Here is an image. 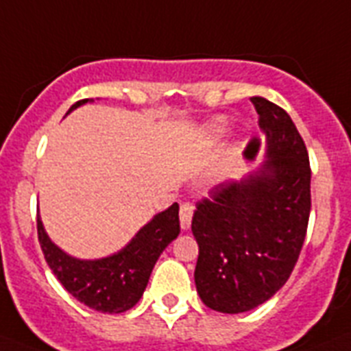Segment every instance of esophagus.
<instances>
[{
    "mask_svg": "<svg viewBox=\"0 0 351 351\" xmlns=\"http://www.w3.org/2000/svg\"><path fill=\"white\" fill-rule=\"evenodd\" d=\"M193 217V206L190 202H184L181 204V210H179V222H181V230L186 231L190 230V224H192Z\"/></svg>",
    "mask_w": 351,
    "mask_h": 351,
    "instance_id": "esophagus-1",
    "label": "esophagus"
}]
</instances>
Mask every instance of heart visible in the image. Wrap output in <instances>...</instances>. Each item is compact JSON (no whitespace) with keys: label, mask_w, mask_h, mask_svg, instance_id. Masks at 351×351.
I'll return each instance as SVG.
<instances>
[{"label":"heart","mask_w":351,"mask_h":351,"mask_svg":"<svg viewBox=\"0 0 351 351\" xmlns=\"http://www.w3.org/2000/svg\"><path fill=\"white\" fill-rule=\"evenodd\" d=\"M226 130V120L224 118H215V120H211L210 123L204 125V134L208 136V140L217 141L224 134Z\"/></svg>","instance_id":"heart-1"}]
</instances>
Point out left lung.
Listing matches in <instances>:
<instances>
[{
	"instance_id": "obj_1",
	"label": "left lung",
	"mask_w": 351,
	"mask_h": 351,
	"mask_svg": "<svg viewBox=\"0 0 351 351\" xmlns=\"http://www.w3.org/2000/svg\"><path fill=\"white\" fill-rule=\"evenodd\" d=\"M251 102L265 136L263 161L240 181L219 184L192 219L197 292L222 314L253 311L285 285L311 215V165L294 121L265 98Z\"/></svg>"
}]
</instances>
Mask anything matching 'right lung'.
<instances>
[{
	"label": "right lung",
	"mask_w": 351,
	"mask_h": 351,
	"mask_svg": "<svg viewBox=\"0 0 351 351\" xmlns=\"http://www.w3.org/2000/svg\"><path fill=\"white\" fill-rule=\"evenodd\" d=\"M88 102L93 98L77 102L66 114ZM179 230V204L173 202L156 213L120 251L104 258L82 260L55 244L37 213V234L46 263L71 296L104 314H121L140 301L159 254L178 239Z\"/></svg>",
	"instance_id": "obj_1"
}]
</instances>
